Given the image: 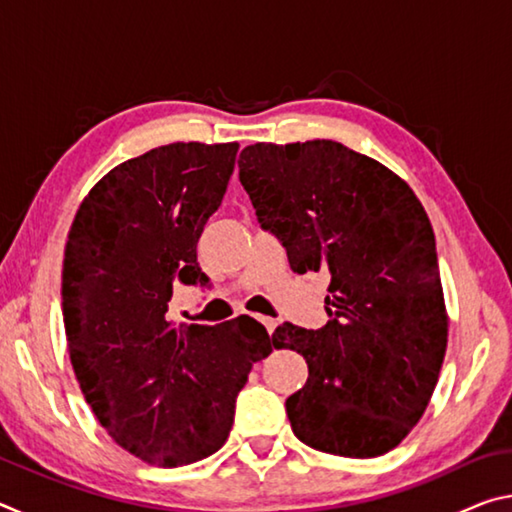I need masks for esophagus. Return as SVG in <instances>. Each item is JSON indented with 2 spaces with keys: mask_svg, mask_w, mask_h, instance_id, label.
<instances>
[{
  "mask_svg": "<svg viewBox=\"0 0 512 512\" xmlns=\"http://www.w3.org/2000/svg\"><path fill=\"white\" fill-rule=\"evenodd\" d=\"M259 320H262V325L266 327L268 334L275 332V327H277V320L275 318H259Z\"/></svg>",
  "mask_w": 512,
  "mask_h": 512,
  "instance_id": "1",
  "label": "esophagus"
}]
</instances>
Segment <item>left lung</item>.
Here are the masks:
<instances>
[{"instance_id":"left-lung-1","label":"left lung","mask_w":512,"mask_h":512,"mask_svg":"<svg viewBox=\"0 0 512 512\" xmlns=\"http://www.w3.org/2000/svg\"><path fill=\"white\" fill-rule=\"evenodd\" d=\"M239 180L293 273L327 271V325L291 323L275 348L302 354L291 429L318 452L372 458L418 424L447 350L436 237L418 196L377 160L332 140L246 146Z\"/></svg>"}]
</instances>
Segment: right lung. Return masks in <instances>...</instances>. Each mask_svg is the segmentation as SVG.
I'll use <instances>...</instances> for the list:
<instances>
[{
    "instance_id": "right-lung-1",
    "label": "right lung",
    "mask_w": 512,
    "mask_h": 512,
    "mask_svg": "<svg viewBox=\"0 0 512 512\" xmlns=\"http://www.w3.org/2000/svg\"><path fill=\"white\" fill-rule=\"evenodd\" d=\"M239 144L176 142L108 171L83 198L63 259L67 350L115 443L178 467L221 449L255 361L273 350L250 316L173 327L176 284H207L196 244Z\"/></svg>"
}]
</instances>
